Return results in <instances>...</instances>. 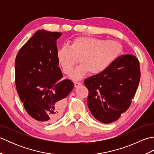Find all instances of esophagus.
<instances>
[{"mask_svg":"<svg viewBox=\"0 0 154 154\" xmlns=\"http://www.w3.org/2000/svg\"><path fill=\"white\" fill-rule=\"evenodd\" d=\"M74 84H75V87H79V86H80V85H82V83H81V82H79V81H75Z\"/></svg>","mask_w":154,"mask_h":154,"instance_id":"34e87169","label":"esophagus"}]
</instances>
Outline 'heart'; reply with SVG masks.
<instances>
[{"mask_svg": "<svg viewBox=\"0 0 154 154\" xmlns=\"http://www.w3.org/2000/svg\"><path fill=\"white\" fill-rule=\"evenodd\" d=\"M122 45L116 40H104L92 36H79L69 45L58 49L57 59L65 74H69L79 61L82 64L71 72L70 77L79 79L88 72L99 75L106 71L121 54Z\"/></svg>", "mask_w": 154, "mask_h": 154, "instance_id": "obj_1", "label": "heart"}]
</instances>
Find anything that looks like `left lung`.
Listing matches in <instances>:
<instances>
[{"mask_svg": "<svg viewBox=\"0 0 154 154\" xmlns=\"http://www.w3.org/2000/svg\"><path fill=\"white\" fill-rule=\"evenodd\" d=\"M140 79V63L131 54L120 55L103 73L87 78V105L95 119L104 124L113 122L131 104Z\"/></svg>", "mask_w": 154, "mask_h": 154, "instance_id": "8db88e82", "label": "left lung"}]
</instances>
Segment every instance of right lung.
Returning a JSON list of instances; mask_svg holds the SVG:
<instances>
[{"label": "right lung", "mask_w": 154, "mask_h": 154, "mask_svg": "<svg viewBox=\"0 0 154 154\" xmlns=\"http://www.w3.org/2000/svg\"><path fill=\"white\" fill-rule=\"evenodd\" d=\"M57 32L37 31L19 50L15 60L16 91L28 114L39 122L51 123L63 113L65 98L73 89L71 80H61Z\"/></svg>", "instance_id": "right-lung-1"}]
</instances>
